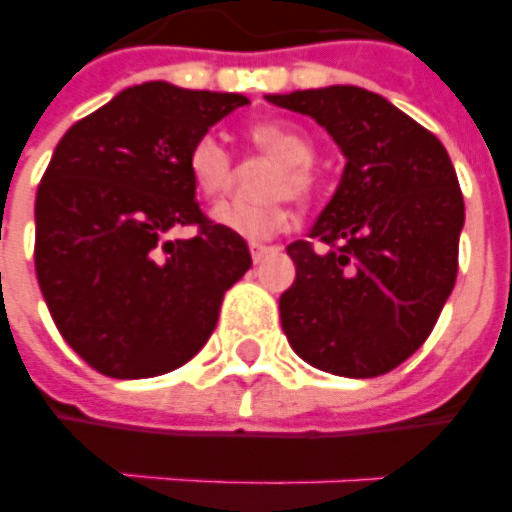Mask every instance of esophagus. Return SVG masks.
<instances>
[{"label": "esophagus", "mask_w": 512, "mask_h": 512, "mask_svg": "<svg viewBox=\"0 0 512 512\" xmlns=\"http://www.w3.org/2000/svg\"><path fill=\"white\" fill-rule=\"evenodd\" d=\"M248 248H250V256H253V262H262L264 256L270 253V248H267L264 242H250Z\"/></svg>", "instance_id": "esophagus-1"}]
</instances>
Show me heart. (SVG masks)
I'll list each match as a JSON object with an SVG mask.
<instances>
[{
  "instance_id": "b5f03b06",
  "label": "heart",
  "mask_w": 512,
  "mask_h": 512,
  "mask_svg": "<svg viewBox=\"0 0 512 512\" xmlns=\"http://www.w3.org/2000/svg\"><path fill=\"white\" fill-rule=\"evenodd\" d=\"M245 137L262 157L275 162V168L262 181V195H267V201H259V204L226 201L212 212V220L242 239L273 237L286 223V198L303 204L314 195L317 179H314L311 162L317 157V148L300 126L281 121L250 123ZM187 176H190L192 190L206 201L228 190L231 176H234V162H231L228 148L215 134H204L192 143L187 151Z\"/></svg>"
}]
</instances>
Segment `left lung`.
<instances>
[{
  "label": "left lung",
  "mask_w": 512,
  "mask_h": 512,
  "mask_svg": "<svg viewBox=\"0 0 512 512\" xmlns=\"http://www.w3.org/2000/svg\"><path fill=\"white\" fill-rule=\"evenodd\" d=\"M311 115L342 148V181L286 253L295 284L281 325L306 364L378 378L430 336L458 278L463 195L436 134L355 85L267 96Z\"/></svg>",
  "instance_id": "1"
}]
</instances>
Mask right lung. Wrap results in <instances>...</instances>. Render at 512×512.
Here are the masks:
<instances>
[{"label":"right lung","instance_id":"add662e5","mask_svg":"<svg viewBox=\"0 0 512 512\" xmlns=\"http://www.w3.org/2000/svg\"><path fill=\"white\" fill-rule=\"evenodd\" d=\"M248 99L143 82L57 143L35 195V275L57 331L107 378H157L212 336L250 270L245 239L195 201L187 151ZM195 225L192 240H170Z\"/></svg>","mask_w":512,"mask_h":512}]
</instances>
